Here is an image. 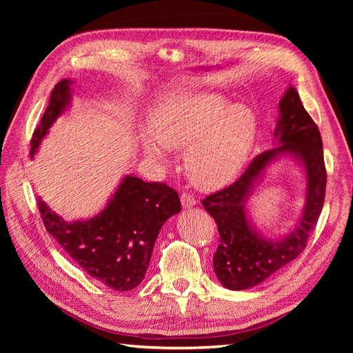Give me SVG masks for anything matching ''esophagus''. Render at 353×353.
Returning a JSON list of instances; mask_svg holds the SVG:
<instances>
[{
	"label": "esophagus",
	"mask_w": 353,
	"mask_h": 353,
	"mask_svg": "<svg viewBox=\"0 0 353 353\" xmlns=\"http://www.w3.org/2000/svg\"><path fill=\"white\" fill-rule=\"evenodd\" d=\"M181 203H183L184 208H191L196 205V199L193 194H190V193H187V191H184V193L181 194Z\"/></svg>",
	"instance_id": "esophagus-1"
}]
</instances>
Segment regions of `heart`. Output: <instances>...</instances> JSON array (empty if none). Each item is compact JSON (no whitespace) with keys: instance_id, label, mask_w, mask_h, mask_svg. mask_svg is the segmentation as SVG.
<instances>
[{"instance_id":"b5f03b06","label":"heart","mask_w":353,"mask_h":353,"mask_svg":"<svg viewBox=\"0 0 353 353\" xmlns=\"http://www.w3.org/2000/svg\"><path fill=\"white\" fill-rule=\"evenodd\" d=\"M153 130L143 135L145 153L163 160L166 148L187 152L190 179L203 190L230 184L248 159L256 117L245 104L218 94H170L152 113Z\"/></svg>"}]
</instances>
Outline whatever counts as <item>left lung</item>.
<instances>
[{"mask_svg":"<svg viewBox=\"0 0 353 353\" xmlns=\"http://www.w3.org/2000/svg\"><path fill=\"white\" fill-rule=\"evenodd\" d=\"M280 114L274 137L281 145L256 156L236 183L201 200V205L215 219L219 232L213 268L221 284L230 290L258 285L294 261L305 250L324 206L327 170L321 134L293 87L287 90L280 101ZM281 152L294 154L304 163L308 183L307 203L298 227L287 238L270 242L251 228L245 216L243 200L261 170Z\"/></svg>","mask_w":353,"mask_h":353,"instance_id":"obj_1","label":"left lung"}]
</instances>
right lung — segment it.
<instances>
[{"mask_svg":"<svg viewBox=\"0 0 353 353\" xmlns=\"http://www.w3.org/2000/svg\"><path fill=\"white\" fill-rule=\"evenodd\" d=\"M70 99V81H60L30 140V156ZM42 222L69 258L92 279L116 292L144 280L153 245L168 218L181 210L178 193L165 183L125 176L109 205L90 221L66 222L44 201H37Z\"/></svg>","mask_w":353,"mask_h":353,"instance_id":"obj_1","label":"right lung"}]
</instances>
